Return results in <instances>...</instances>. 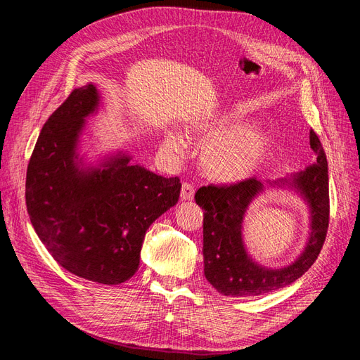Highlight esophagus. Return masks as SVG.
Returning a JSON list of instances; mask_svg holds the SVG:
<instances>
[{"instance_id":"34e87169","label":"esophagus","mask_w":360,"mask_h":360,"mask_svg":"<svg viewBox=\"0 0 360 360\" xmlns=\"http://www.w3.org/2000/svg\"><path fill=\"white\" fill-rule=\"evenodd\" d=\"M195 197V188L191 183H183L181 184V192H180V198L183 201H192Z\"/></svg>"}]
</instances>
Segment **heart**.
I'll list each match as a JSON object with an SVG mask.
<instances>
[{
    "mask_svg": "<svg viewBox=\"0 0 360 360\" xmlns=\"http://www.w3.org/2000/svg\"><path fill=\"white\" fill-rule=\"evenodd\" d=\"M243 115L224 111L195 123L192 130L201 141V165L212 180L238 183L252 177L267 151V136L258 124H240ZM165 147L176 155L184 151V141L179 132H168Z\"/></svg>",
    "mask_w": 360,
    "mask_h": 360,
    "instance_id": "b5f03b06",
    "label": "heart"
}]
</instances>
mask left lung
<instances>
[{
  "mask_svg": "<svg viewBox=\"0 0 360 360\" xmlns=\"http://www.w3.org/2000/svg\"><path fill=\"white\" fill-rule=\"evenodd\" d=\"M314 151L311 165L287 179L267 181L269 186L294 189L309 207L311 233L303 252L287 267L269 269L248 254L243 242V219L264 183L248 179L224 186H202L195 201L204 209L202 255L205 279L224 296H261L292 284L317 259L329 226V174L328 159L317 134L311 130Z\"/></svg>",
  "mask_w": 360,
  "mask_h": 360,
  "instance_id": "8db88e82",
  "label": "left lung"
}]
</instances>
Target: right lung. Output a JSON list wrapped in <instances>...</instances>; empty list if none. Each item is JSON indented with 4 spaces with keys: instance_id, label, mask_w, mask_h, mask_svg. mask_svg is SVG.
<instances>
[{
    "instance_id": "1",
    "label": "right lung",
    "mask_w": 360,
    "mask_h": 360,
    "mask_svg": "<svg viewBox=\"0 0 360 360\" xmlns=\"http://www.w3.org/2000/svg\"><path fill=\"white\" fill-rule=\"evenodd\" d=\"M96 85L75 89L48 118L28 163L30 221L57 263L106 285L135 275L148 226L179 201V177L130 163L123 151L85 165L79 136L97 112Z\"/></svg>"
}]
</instances>
